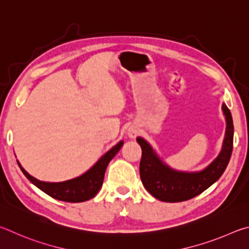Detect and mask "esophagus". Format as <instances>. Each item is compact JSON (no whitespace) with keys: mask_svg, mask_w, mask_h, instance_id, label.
Instances as JSON below:
<instances>
[{"mask_svg":"<svg viewBox=\"0 0 249 249\" xmlns=\"http://www.w3.org/2000/svg\"><path fill=\"white\" fill-rule=\"evenodd\" d=\"M138 134H139V129L137 127H134V125H132V127H130L128 129V136L130 138L134 139V138L138 136Z\"/></svg>","mask_w":249,"mask_h":249,"instance_id":"34e87169","label":"esophagus"}]
</instances>
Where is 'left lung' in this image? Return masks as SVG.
<instances>
[{
    "label": "left lung",
    "mask_w": 249,
    "mask_h": 249,
    "mask_svg": "<svg viewBox=\"0 0 249 249\" xmlns=\"http://www.w3.org/2000/svg\"><path fill=\"white\" fill-rule=\"evenodd\" d=\"M226 119L223 146L217 158L201 172H178L165 164L144 139L139 137L142 158L140 177L143 186L154 198L164 202H181L195 198L219 179L230 162L233 151L234 125L226 105H222Z\"/></svg>",
    "instance_id": "8db88e82"
}]
</instances>
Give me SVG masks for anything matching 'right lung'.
<instances>
[{"label":"right lung","instance_id":"add662e5","mask_svg":"<svg viewBox=\"0 0 249 249\" xmlns=\"http://www.w3.org/2000/svg\"><path fill=\"white\" fill-rule=\"evenodd\" d=\"M122 145H124V141L117 143L112 149H110L106 154L103 155L98 160V162L86 173L67 181L47 182L38 180L37 178L29 175L21 167L18 160H17V164H18L21 172L24 173V175L27 177V179L32 181L35 186L38 187L43 193L49 195L50 197L65 202H83L94 198L97 195L100 187L103 186L105 172H106L109 162L119 152Z\"/></svg>","mask_w":249,"mask_h":249}]
</instances>
